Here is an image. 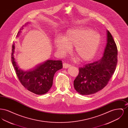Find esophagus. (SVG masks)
Segmentation results:
<instances>
[{
	"mask_svg": "<svg viewBox=\"0 0 128 128\" xmlns=\"http://www.w3.org/2000/svg\"><path fill=\"white\" fill-rule=\"evenodd\" d=\"M70 66V65L68 64V63H64L63 64V67L64 68H68Z\"/></svg>",
	"mask_w": 128,
	"mask_h": 128,
	"instance_id": "34e87169",
	"label": "esophagus"
}]
</instances>
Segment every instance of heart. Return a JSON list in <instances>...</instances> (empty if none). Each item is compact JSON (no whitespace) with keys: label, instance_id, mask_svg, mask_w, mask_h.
<instances>
[{"label":"heart","instance_id":"heart-1","mask_svg":"<svg viewBox=\"0 0 128 128\" xmlns=\"http://www.w3.org/2000/svg\"><path fill=\"white\" fill-rule=\"evenodd\" d=\"M54 42L58 52L61 55L68 53L72 46H74V52L80 60L89 61L98 51L101 42V36L91 29L78 27L68 29L63 37H56Z\"/></svg>","mask_w":128,"mask_h":128}]
</instances>
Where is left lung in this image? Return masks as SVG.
<instances>
[{
  "label": "left lung",
  "mask_w": 128,
  "mask_h": 128,
  "mask_svg": "<svg viewBox=\"0 0 128 128\" xmlns=\"http://www.w3.org/2000/svg\"><path fill=\"white\" fill-rule=\"evenodd\" d=\"M117 59L116 43L107 30V42L103 56L100 60L79 68V73L74 80L76 91L82 95H89L103 89L115 71Z\"/></svg>",
  "instance_id": "8db88e82"
}]
</instances>
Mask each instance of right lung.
<instances>
[{
  "mask_svg": "<svg viewBox=\"0 0 128 128\" xmlns=\"http://www.w3.org/2000/svg\"><path fill=\"white\" fill-rule=\"evenodd\" d=\"M24 27V26L20 29L17 36ZM15 48V43L13 42L12 61L16 75L22 84L28 90L36 94H43L48 92L53 84V78L56 72L63 68L62 61L48 60L37 66L33 70L23 71L18 68L15 60L14 56Z\"/></svg>",
  "mask_w": 128,
  "mask_h": 128,
  "instance_id": "obj_1",
  "label": "right lung"
}]
</instances>
